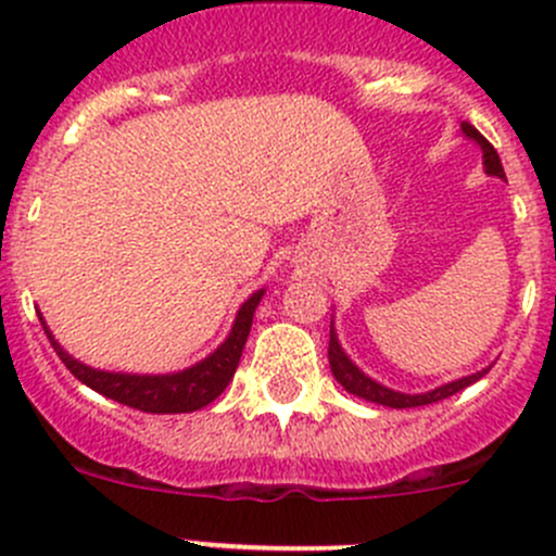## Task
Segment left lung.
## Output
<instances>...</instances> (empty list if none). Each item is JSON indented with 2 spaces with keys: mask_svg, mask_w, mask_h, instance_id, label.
<instances>
[{
  "mask_svg": "<svg viewBox=\"0 0 556 556\" xmlns=\"http://www.w3.org/2000/svg\"><path fill=\"white\" fill-rule=\"evenodd\" d=\"M463 134L465 137L473 139V142H479L481 153H484L486 174H495V177L506 179V172H503V164H501V155H497V150L486 142L484 134H481L479 128L470 126V123H463ZM328 363H330V371H333L336 382L344 387L346 392H352V395H357V397H366V401H371V403H382V406H390V408H414V406H428V403L444 401V397L465 390L468 384L479 382V379L490 371V368H484V371L473 374V377H465V379H457V382L435 387V390L422 392V395H406V392H395V390H390V387H382L379 382H374V379H368L366 374H363L361 368H357L355 363L344 355V350H341L339 339H336V333H333V325H330Z\"/></svg>",
  "mask_w": 556,
  "mask_h": 556,
  "instance_id": "1",
  "label": "left lung"
}]
</instances>
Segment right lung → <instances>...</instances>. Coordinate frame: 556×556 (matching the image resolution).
<instances>
[{
  "mask_svg": "<svg viewBox=\"0 0 556 556\" xmlns=\"http://www.w3.org/2000/svg\"><path fill=\"white\" fill-rule=\"evenodd\" d=\"M261 299L263 290H257V293H252L244 301L242 309L237 314V323L231 328V336L206 361L195 363V366L185 368L179 374H166V377H134V374H110L88 368L77 363L75 357L66 355L59 346V341L53 339V333L45 325L42 328L48 333V341L53 344L55 355L70 368L72 377L80 379L91 390H97L99 395L112 397V401L123 403V406L139 408V412L148 414H185L204 408L206 403L215 401L233 379L239 361H242L247 336H250L252 328V314H255Z\"/></svg>",
  "mask_w": 556,
  "mask_h": 556,
  "instance_id": "add662e5",
  "label": "right lung"
}]
</instances>
